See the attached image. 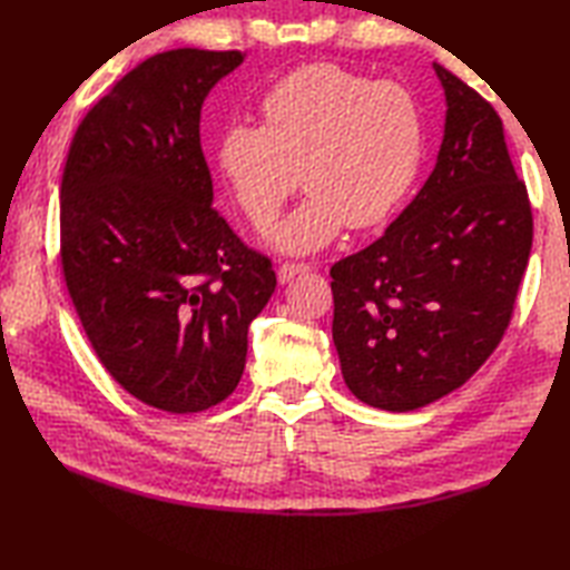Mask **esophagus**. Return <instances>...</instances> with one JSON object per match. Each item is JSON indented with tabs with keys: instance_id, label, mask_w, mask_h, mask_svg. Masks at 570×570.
Returning <instances> with one entry per match:
<instances>
[{
	"instance_id": "obj_1",
	"label": "esophagus",
	"mask_w": 570,
	"mask_h": 570,
	"mask_svg": "<svg viewBox=\"0 0 570 570\" xmlns=\"http://www.w3.org/2000/svg\"><path fill=\"white\" fill-rule=\"evenodd\" d=\"M302 273H309L307 263H283L281 268H277V281H281V285H287L293 277H297Z\"/></svg>"
}]
</instances>
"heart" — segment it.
Listing matches in <instances>:
<instances>
[{"instance_id": "heart-1", "label": "heart", "mask_w": 570, "mask_h": 570, "mask_svg": "<svg viewBox=\"0 0 570 570\" xmlns=\"http://www.w3.org/2000/svg\"><path fill=\"white\" fill-rule=\"evenodd\" d=\"M263 124H232L217 166L246 219L265 229L299 180L309 193L268 232L287 256H309L341 232H368L395 214L420 175L424 117L400 82L312 62L261 99Z\"/></svg>"}]
</instances>
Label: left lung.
Masks as SVG:
<instances>
[{"instance_id": "left-lung-1", "label": "left lung", "mask_w": 570, "mask_h": 570, "mask_svg": "<svg viewBox=\"0 0 570 570\" xmlns=\"http://www.w3.org/2000/svg\"><path fill=\"white\" fill-rule=\"evenodd\" d=\"M446 119L436 166L375 244L332 265V336L348 390L410 412L461 387L510 324L532 207L498 111L434 62Z\"/></svg>"}]
</instances>
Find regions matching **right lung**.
<instances>
[{
  "label": "right lung",
  "mask_w": 570,
  "mask_h": 570,
  "mask_svg": "<svg viewBox=\"0 0 570 570\" xmlns=\"http://www.w3.org/2000/svg\"><path fill=\"white\" fill-rule=\"evenodd\" d=\"M244 58L144 60L87 111L62 170V273L85 334L114 381L173 414L232 395L275 289L271 261L212 207L199 141L202 105Z\"/></svg>",
  "instance_id": "1"
}]
</instances>
